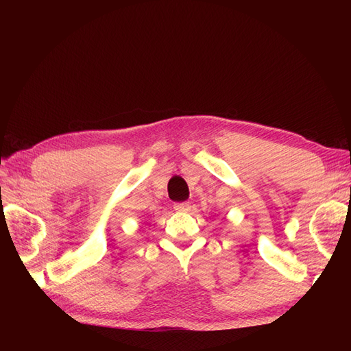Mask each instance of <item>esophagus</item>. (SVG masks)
<instances>
[{"instance_id": "34e87169", "label": "esophagus", "mask_w": 351, "mask_h": 351, "mask_svg": "<svg viewBox=\"0 0 351 351\" xmlns=\"http://www.w3.org/2000/svg\"><path fill=\"white\" fill-rule=\"evenodd\" d=\"M189 208H190L189 202H176V204H174V209H176V210H180V212H184V210H187Z\"/></svg>"}]
</instances>
